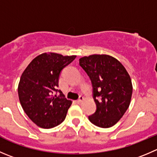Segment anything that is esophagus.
<instances>
[{"instance_id":"obj_1","label":"esophagus","mask_w":157,"mask_h":157,"mask_svg":"<svg viewBox=\"0 0 157 157\" xmlns=\"http://www.w3.org/2000/svg\"><path fill=\"white\" fill-rule=\"evenodd\" d=\"M83 100V96H80V97H79V99L77 100V103H81Z\"/></svg>"}]
</instances>
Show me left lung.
I'll return each instance as SVG.
<instances>
[{
	"mask_svg": "<svg viewBox=\"0 0 157 157\" xmlns=\"http://www.w3.org/2000/svg\"><path fill=\"white\" fill-rule=\"evenodd\" d=\"M80 66L89 76L97 109L90 121L102 128L115 125L130 106L133 86L122 63L111 56L94 54L79 60Z\"/></svg>",
	"mask_w": 157,
	"mask_h": 157,
	"instance_id": "left-lung-1",
	"label": "left lung"
}]
</instances>
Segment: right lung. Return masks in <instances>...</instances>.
Here are the masks:
<instances>
[{"label":"right lung","mask_w":157,"mask_h":157,"mask_svg":"<svg viewBox=\"0 0 157 157\" xmlns=\"http://www.w3.org/2000/svg\"><path fill=\"white\" fill-rule=\"evenodd\" d=\"M75 58L76 56L44 53L35 57L23 72L18 97L24 112L38 127L53 128L65 120L72 101L57 88L61 71Z\"/></svg>","instance_id":"right-lung-1"}]
</instances>
